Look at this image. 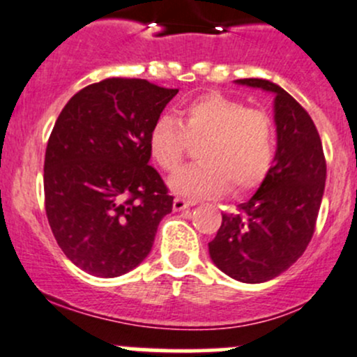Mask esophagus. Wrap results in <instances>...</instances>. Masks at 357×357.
<instances>
[{"label":"esophagus","instance_id":"34e87169","mask_svg":"<svg viewBox=\"0 0 357 357\" xmlns=\"http://www.w3.org/2000/svg\"><path fill=\"white\" fill-rule=\"evenodd\" d=\"M195 204V202H190V199H184V198H174L173 202V208L174 211H183L186 210V208H190Z\"/></svg>","mask_w":357,"mask_h":357}]
</instances>
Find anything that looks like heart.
<instances>
[{
  "label": "heart",
  "mask_w": 357,
  "mask_h": 357,
  "mask_svg": "<svg viewBox=\"0 0 357 357\" xmlns=\"http://www.w3.org/2000/svg\"><path fill=\"white\" fill-rule=\"evenodd\" d=\"M198 165L186 166L169 179L176 195L188 198L218 196L231 186L247 192L261 183L275 149L272 119L238 100L211 92L184 104L178 119L161 117L147 137L153 159L165 171L181 165L190 142H199Z\"/></svg>",
  "instance_id": "obj_1"
}]
</instances>
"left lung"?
Instances as JSON below:
<instances>
[{
	"mask_svg": "<svg viewBox=\"0 0 357 357\" xmlns=\"http://www.w3.org/2000/svg\"><path fill=\"white\" fill-rule=\"evenodd\" d=\"M235 82L275 96L277 151L255 195L238 204V213L221 215L208 248L213 264L228 277L261 284L296 264L312 238L326 186V158L312 119L290 93L264 79Z\"/></svg>",
	"mask_w": 357,
	"mask_h": 357,
	"instance_id": "1",
	"label": "left lung"
}]
</instances>
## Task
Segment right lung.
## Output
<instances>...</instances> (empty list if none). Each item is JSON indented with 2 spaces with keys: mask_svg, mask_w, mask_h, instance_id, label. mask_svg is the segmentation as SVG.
<instances>
[{
  "mask_svg": "<svg viewBox=\"0 0 357 357\" xmlns=\"http://www.w3.org/2000/svg\"><path fill=\"white\" fill-rule=\"evenodd\" d=\"M178 89L105 79L79 90L56 119L45 153V210L61 252L90 275L136 268L173 210L149 166V130Z\"/></svg>",
  "mask_w": 357,
  "mask_h": 357,
  "instance_id": "right-lung-1",
  "label": "right lung"
}]
</instances>
